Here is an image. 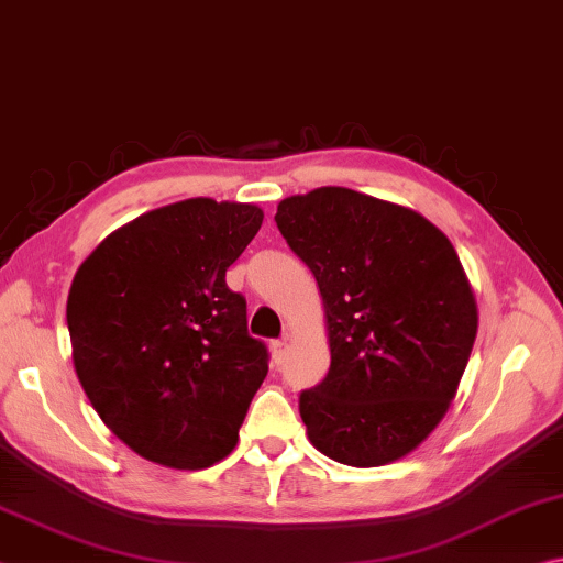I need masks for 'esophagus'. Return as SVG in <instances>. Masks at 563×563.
I'll list each match as a JSON object with an SVG mask.
<instances>
[{
	"label": "esophagus",
	"instance_id": "obj_1",
	"mask_svg": "<svg viewBox=\"0 0 563 563\" xmlns=\"http://www.w3.org/2000/svg\"><path fill=\"white\" fill-rule=\"evenodd\" d=\"M269 349H272V358H274V363H282L284 358H287V341H284V339H276V341H272V343H269Z\"/></svg>",
	"mask_w": 563,
	"mask_h": 563
}]
</instances>
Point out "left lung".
<instances>
[{"mask_svg":"<svg viewBox=\"0 0 563 563\" xmlns=\"http://www.w3.org/2000/svg\"><path fill=\"white\" fill-rule=\"evenodd\" d=\"M274 222L327 309L331 366L299 396L309 440L351 467L406 457L448 412L477 336L455 246L422 214L349 187L287 197Z\"/></svg>","mask_w":563,"mask_h":563,"instance_id":"left-lung-1","label":"left lung"}]
</instances>
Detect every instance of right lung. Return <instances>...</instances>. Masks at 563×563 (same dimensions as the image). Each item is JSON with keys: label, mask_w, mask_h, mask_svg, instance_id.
<instances>
[{"label": "right lung", "mask_w": 563, "mask_h": 563, "mask_svg": "<svg viewBox=\"0 0 563 563\" xmlns=\"http://www.w3.org/2000/svg\"><path fill=\"white\" fill-rule=\"evenodd\" d=\"M262 220L254 205L192 197L128 222L78 266L66 301L76 376L145 460L202 470L236 445L269 351L224 274Z\"/></svg>", "instance_id": "add662e5"}]
</instances>
